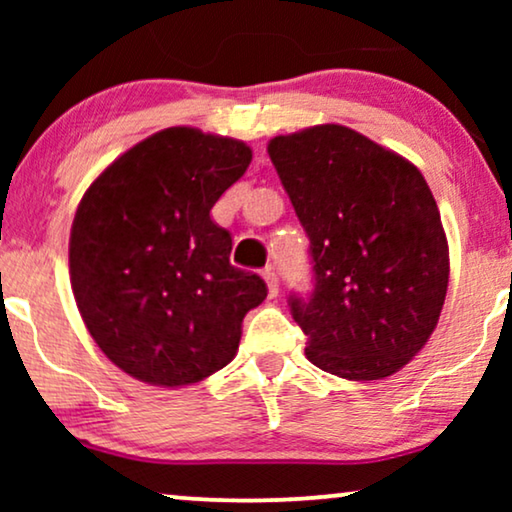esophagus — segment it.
Here are the masks:
<instances>
[{"mask_svg":"<svg viewBox=\"0 0 512 512\" xmlns=\"http://www.w3.org/2000/svg\"><path fill=\"white\" fill-rule=\"evenodd\" d=\"M263 279H265V284H268V296H270V298H275L277 293H279V279H277V272L272 270V268H265V270H263Z\"/></svg>","mask_w":512,"mask_h":512,"instance_id":"obj_1","label":"esophagus"}]
</instances>
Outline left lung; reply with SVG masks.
<instances>
[{
    "mask_svg": "<svg viewBox=\"0 0 512 512\" xmlns=\"http://www.w3.org/2000/svg\"><path fill=\"white\" fill-rule=\"evenodd\" d=\"M268 153L310 237L314 289L289 296L307 359L354 382L398 373L431 338L450 279L422 172L338 123L279 135Z\"/></svg>",
    "mask_w": 512,
    "mask_h": 512,
    "instance_id": "left-lung-1",
    "label": "left lung"
}]
</instances>
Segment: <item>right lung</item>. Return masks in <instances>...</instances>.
I'll list each match as a JSON object with an SVG mask.
<instances>
[{"label": "right lung", "mask_w": 512, "mask_h": 512, "mask_svg": "<svg viewBox=\"0 0 512 512\" xmlns=\"http://www.w3.org/2000/svg\"><path fill=\"white\" fill-rule=\"evenodd\" d=\"M251 149L167 128L118 156L76 209L69 277L83 324L123 373L186 387L228 366L242 319L268 286L230 265L212 207L247 172Z\"/></svg>", "instance_id": "1"}]
</instances>
